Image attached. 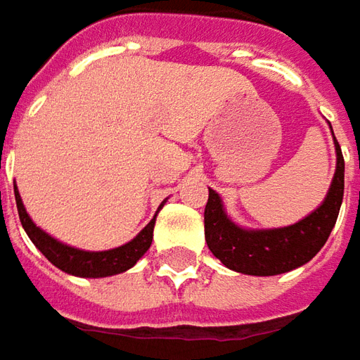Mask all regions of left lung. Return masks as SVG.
Here are the masks:
<instances>
[{"instance_id": "obj_1", "label": "left lung", "mask_w": 360, "mask_h": 360, "mask_svg": "<svg viewBox=\"0 0 360 360\" xmlns=\"http://www.w3.org/2000/svg\"><path fill=\"white\" fill-rule=\"evenodd\" d=\"M335 153L337 167L327 197L307 217L287 227H241L227 215L219 193L209 189V199L205 205V241L211 253L231 271L255 277H273L309 263L327 243L342 203L345 159L337 139Z\"/></svg>"}]
</instances>
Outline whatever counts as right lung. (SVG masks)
Masks as SVG:
<instances>
[{
  "label": "right lung",
  "instance_id": "obj_1",
  "mask_svg": "<svg viewBox=\"0 0 360 360\" xmlns=\"http://www.w3.org/2000/svg\"><path fill=\"white\" fill-rule=\"evenodd\" d=\"M15 191V203H18L19 221L23 225V229L27 233V237L32 243L45 255V259L49 263H53L57 269H61L63 273L73 275V277H85V279H101V277H111L119 275L123 271H127L135 265L143 255L147 253V249L151 247L153 241V227H155V217L151 219L145 227H143L137 237H133L129 243L115 247V249H107V251H85L71 247L68 243L57 241L56 237H51L49 233H45L41 227H37L30 217V213L25 211V205L21 201L18 185H13ZM167 201V199H165ZM165 201L159 205V209H163ZM157 209V211H159Z\"/></svg>",
  "mask_w": 360,
  "mask_h": 360
}]
</instances>
